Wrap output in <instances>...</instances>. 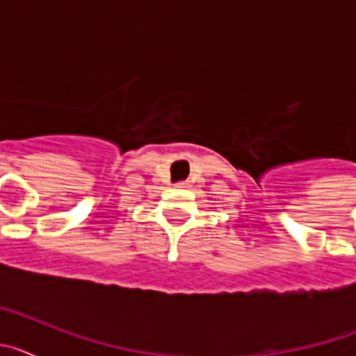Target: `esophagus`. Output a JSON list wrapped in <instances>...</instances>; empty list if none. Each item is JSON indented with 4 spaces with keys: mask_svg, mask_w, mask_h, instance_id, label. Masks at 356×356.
<instances>
[{
    "mask_svg": "<svg viewBox=\"0 0 356 356\" xmlns=\"http://www.w3.org/2000/svg\"><path fill=\"white\" fill-rule=\"evenodd\" d=\"M176 187H178V188H187L188 184H187V181H180V184H176Z\"/></svg>",
    "mask_w": 356,
    "mask_h": 356,
    "instance_id": "34e87169",
    "label": "esophagus"
}]
</instances>
